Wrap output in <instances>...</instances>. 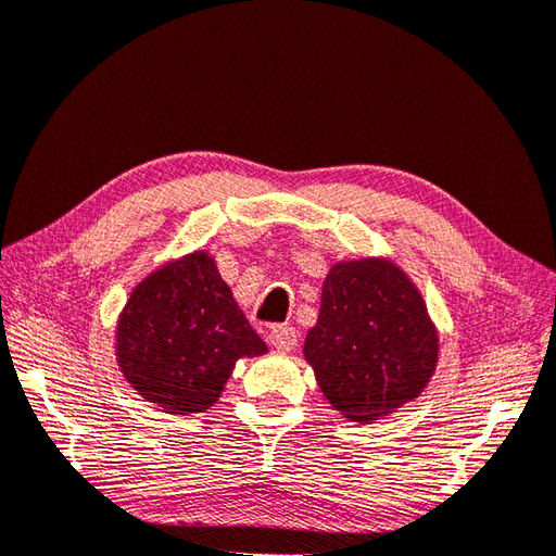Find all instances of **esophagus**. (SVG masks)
<instances>
[{"instance_id": "esophagus-1", "label": "esophagus", "mask_w": 556, "mask_h": 556, "mask_svg": "<svg viewBox=\"0 0 556 556\" xmlns=\"http://www.w3.org/2000/svg\"><path fill=\"white\" fill-rule=\"evenodd\" d=\"M296 330L292 326H274L269 332V342L280 351H292L296 346Z\"/></svg>"}]
</instances>
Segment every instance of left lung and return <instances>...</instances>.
I'll use <instances>...</instances> for the list:
<instances>
[{"mask_svg": "<svg viewBox=\"0 0 556 556\" xmlns=\"http://www.w3.org/2000/svg\"><path fill=\"white\" fill-rule=\"evenodd\" d=\"M303 351L332 408L365 425L425 390L438 336L415 285L392 262H340Z\"/></svg>", "mask_w": 556, "mask_h": 556, "instance_id": "left-lung-1", "label": "left lung"}]
</instances>
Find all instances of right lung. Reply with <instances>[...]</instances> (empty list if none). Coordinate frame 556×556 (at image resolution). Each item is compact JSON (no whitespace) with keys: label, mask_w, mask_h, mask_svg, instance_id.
Returning a JSON list of instances; mask_svg holds the SVG:
<instances>
[{"label":"right lung","mask_w":556,"mask_h":556,"mask_svg":"<svg viewBox=\"0 0 556 556\" xmlns=\"http://www.w3.org/2000/svg\"><path fill=\"white\" fill-rule=\"evenodd\" d=\"M118 365L129 386L166 413L207 410L243 355L266 344L243 317L207 253L150 274L118 321Z\"/></svg>","instance_id":"1"}]
</instances>
